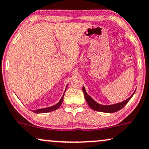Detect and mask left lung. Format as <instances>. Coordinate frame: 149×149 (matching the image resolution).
I'll return each mask as SVG.
<instances>
[{
	"label": "left lung",
	"instance_id": "1",
	"mask_svg": "<svg viewBox=\"0 0 149 149\" xmlns=\"http://www.w3.org/2000/svg\"><path fill=\"white\" fill-rule=\"evenodd\" d=\"M82 91H83L86 100V102L88 103L89 107H90L92 109L95 110V111H101V112H107V113H113V112H116V111H119L120 109H121L122 108H123L125 104L129 102V100L132 98V95H133L134 93L132 94L129 98L125 100V101H123V102H122L117 103V104H112V105H101V104H100L98 103L95 102V101H94L93 100L91 97L88 95V94H87V93L86 92V90L84 86L83 88H82Z\"/></svg>",
	"mask_w": 149,
	"mask_h": 149
}]
</instances>
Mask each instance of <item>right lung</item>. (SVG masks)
I'll return each instance as SVG.
<instances>
[{
  "label": "right lung",
  "mask_w": 149,
  "mask_h": 149,
  "mask_svg": "<svg viewBox=\"0 0 149 149\" xmlns=\"http://www.w3.org/2000/svg\"><path fill=\"white\" fill-rule=\"evenodd\" d=\"M65 91H66V89H65ZM65 92H64V94H65ZM64 94H63V97H61V100L59 101V102H58L56 104H55V105H54V106H52V107H50L44 108V109H40L34 110V111H33V112L37 113H47V112H49V111H54V110L57 109L61 105V104H62L63 100V97H64Z\"/></svg>",
  "instance_id": "1"
}]
</instances>
